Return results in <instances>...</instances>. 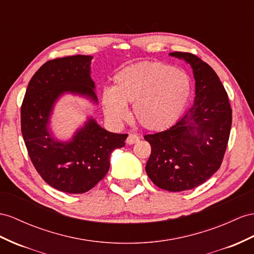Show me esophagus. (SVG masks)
<instances>
[{
	"mask_svg": "<svg viewBox=\"0 0 254 254\" xmlns=\"http://www.w3.org/2000/svg\"><path fill=\"white\" fill-rule=\"evenodd\" d=\"M139 140V137L136 134H133V133H129L127 138V145H133L135 144V142H137Z\"/></svg>",
	"mask_w": 254,
	"mask_h": 254,
	"instance_id": "1",
	"label": "esophagus"
}]
</instances>
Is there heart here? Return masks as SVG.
Segmentation results:
<instances>
[{
    "mask_svg": "<svg viewBox=\"0 0 254 254\" xmlns=\"http://www.w3.org/2000/svg\"><path fill=\"white\" fill-rule=\"evenodd\" d=\"M191 95L187 73L159 62L129 65L116 74L113 90L102 95L104 113L118 125L127 115L126 105L133 104L135 119L148 131L173 126L184 114Z\"/></svg>",
    "mask_w": 254,
    "mask_h": 254,
    "instance_id": "obj_1",
    "label": "heart"
}]
</instances>
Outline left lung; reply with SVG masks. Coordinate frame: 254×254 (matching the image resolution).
Returning <instances> with one entry per match:
<instances>
[{
    "instance_id": "8db88e82",
    "label": "left lung",
    "mask_w": 254,
    "mask_h": 254,
    "mask_svg": "<svg viewBox=\"0 0 254 254\" xmlns=\"http://www.w3.org/2000/svg\"><path fill=\"white\" fill-rule=\"evenodd\" d=\"M170 56L191 65L195 99L176 125L144 136L151 146L146 173L161 189L180 192L204 184L220 168L230 137L232 108L222 82L206 62L189 53Z\"/></svg>"
}]
</instances>
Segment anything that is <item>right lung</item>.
<instances>
[{
    "label": "right lung",
    "instance_id": "1",
    "mask_svg": "<svg viewBox=\"0 0 254 254\" xmlns=\"http://www.w3.org/2000/svg\"><path fill=\"white\" fill-rule=\"evenodd\" d=\"M92 58L77 55L43 64L31 78L21 106V132L32 163L49 186L71 194L88 192L105 177L110 154L125 146L127 137L106 131L93 118L66 141L57 139L51 131V115L62 95L97 103L90 75Z\"/></svg>",
    "mask_w": 254,
    "mask_h": 254
}]
</instances>
